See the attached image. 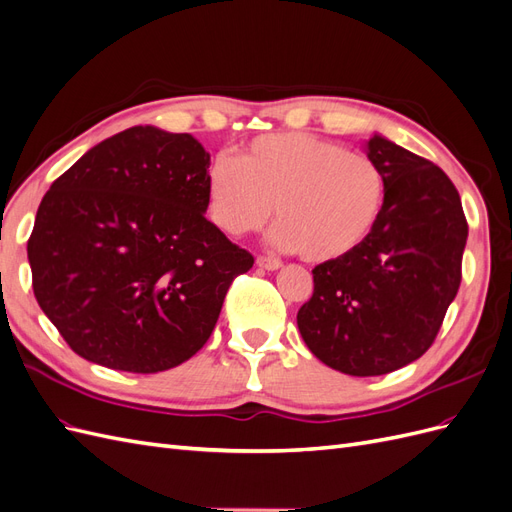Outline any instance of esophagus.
Instances as JSON below:
<instances>
[{
    "instance_id": "34e87169",
    "label": "esophagus",
    "mask_w": 512,
    "mask_h": 512,
    "mask_svg": "<svg viewBox=\"0 0 512 512\" xmlns=\"http://www.w3.org/2000/svg\"><path fill=\"white\" fill-rule=\"evenodd\" d=\"M256 265H258L260 269L275 271V269L282 267V260H277V258H273V256H258V258H256Z\"/></svg>"
}]
</instances>
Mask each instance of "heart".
Segmentation results:
<instances>
[{
    "mask_svg": "<svg viewBox=\"0 0 512 512\" xmlns=\"http://www.w3.org/2000/svg\"><path fill=\"white\" fill-rule=\"evenodd\" d=\"M207 196L226 235L260 230L275 211V245L309 262H331L359 250L374 232L386 177L367 153L312 134H267L235 160L222 156L211 164Z\"/></svg>",
    "mask_w": 512,
    "mask_h": 512,
    "instance_id": "b5f03b06",
    "label": "heart"
}]
</instances>
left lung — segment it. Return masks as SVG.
Returning a JSON list of instances; mask_svg holds the SVG:
<instances>
[{
  "label": "left lung",
  "instance_id": "obj_1",
  "mask_svg": "<svg viewBox=\"0 0 512 512\" xmlns=\"http://www.w3.org/2000/svg\"><path fill=\"white\" fill-rule=\"evenodd\" d=\"M367 156L386 177L380 222L359 250L322 262L297 324L342 374L382 376L423 356L461 284L468 222L444 170L382 136Z\"/></svg>",
  "mask_w": 512,
  "mask_h": 512
}]
</instances>
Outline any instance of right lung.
Masks as SVG:
<instances>
[{
  "label": "right lung",
  "instance_id": "add662e5",
  "mask_svg": "<svg viewBox=\"0 0 512 512\" xmlns=\"http://www.w3.org/2000/svg\"><path fill=\"white\" fill-rule=\"evenodd\" d=\"M209 153L134 126L57 177L27 258L36 301L83 359L158 374L207 344L254 256L205 218Z\"/></svg>",
  "mask_w": 512,
  "mask_h": 512
}]
</instances>
